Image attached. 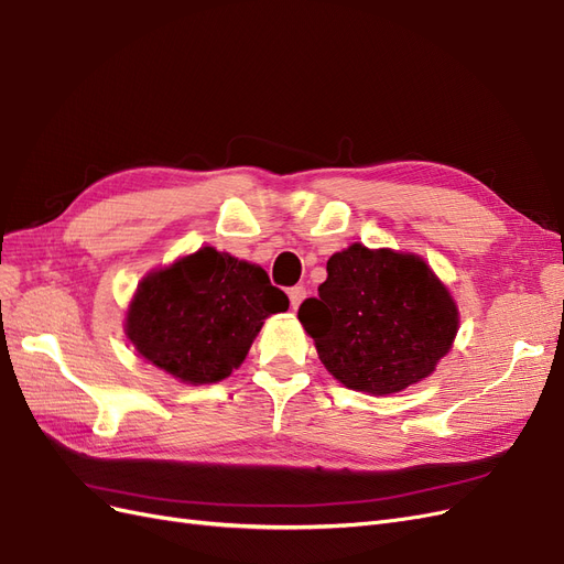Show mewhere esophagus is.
<instances>
[{
    "label": "esophagus",
    "mask_w": 564,
    "mask_h": 564,
    "mask_svg": "<svg viewBox=\"0 0 564 564\" xmlns=\"http://www.w3.org/2000/svg\"><path fill=\"white\" fill-rule=\"evenodd\" d=\"M288 297H290V306L297 308L302 304V300L306 297V288L304 285H293L288 290Z\"/></svg>",
    "instance_id": "1"
}]
</instances>
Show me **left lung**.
Returning a JSON list of instances; mask_svg holds the SVG:
<instances>
[{
  "instance_id": "1",
  "label": "left lung",
  "mask_w": 564,
  "mask_h": 564,
  "mask_svg": "<svg viewBox=\"0 0 564 564\" xmlns=\"http://www.w3.org/2000/svg\"><path fill=\"white\" fill-rule=\"evenodd\" d=\"M297 318L335 379L377 395L429 377L459 325L457 304L422 258L360 243L328 260V279Z\"/></svg>"
}]
</instances>
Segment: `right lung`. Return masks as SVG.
<instances>
[{"label": "right lung", "mask_w": 564, "mask_h": 564, "mask_svg": "<svg viewBox=\"0 0 564 564\" xmlns=\"http://www.w3.org/2000/svg\"><path fill=\"white\" fill-rule=\"evenodd\" d=\"M288 304L262 267L206 246L140 283L126 333L156 368L210 384L241 366L264 318Z\"/></svg>", "instance_id": "obj_1"}]
</instances>
